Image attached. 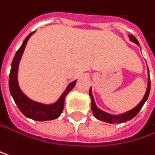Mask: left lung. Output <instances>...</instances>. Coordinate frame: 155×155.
I'll list each match as a JSON object with an SVG mask.
<instances>
[{"label": "left lung", "mask_w": 155, "mask_h": 155, "mask_svg": "<svg viewBox=\"0 0 155 155\" xmlns=\"http://www.w3.org/2000/svg\"><path fill=\"white\" fill-rule=\"evenodd\" d=\"M129 38H130V41H132L133 42L136 43L137 45H140L139 42H138V41H137V39L134 35L129 34ZM147 71H148V83H147V89H146V92H145V94H144L143 98L139 103V104L136 105L134 109H132V110H130V111H128L126 113H124L122 114L114 115V114H108V113H106V112L99 109L96 106V104H95V102H94V96H93V94H92V88H90L89 95L91 97V109H92V112H93L94 116L95 118H97L98 120H100V121H103V122H105V123H109V124H122V123H124V122H127V121L133 119L140 112V110L143 106L144 103L148 99V96H149V94H150L151 81H150L149 70L147 69Z\"/></svg>", "instance_id": "1"}]
</instances>
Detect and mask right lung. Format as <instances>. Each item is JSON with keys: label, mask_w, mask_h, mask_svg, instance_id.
Masks as SVG:
<instances>
[{"label": "right lung", "mask_w": 155, "mask_h": 155, "mask_svg": "<svg viewBox=\"0 0 155 155\" xmlns=\"http://www.w3.org/2000/svg\"><path fill=\"white\" fill-rule=\"evenodd\" d=\"M35 31L31 32L23 41L21 46L20 49L16 51L14 58L12 62L11 67V72L9 77V89L10 93L17 104L19 110L28 118L35 120V121H50L58 118L64 106V101L65 97L68 94V93L74 87L76 84V80L71 82L68 84L65 91L61 94L60 98L51 104H44L38 102H35L33 100H31L29 97H27L21 90L19 84H18V69H19V63L21 61V58L22 56V53L24 51L25 46L27 44L28 40L30 37L34 33Z\"/></svg>", "instance_id": "add662e5"}]
</instances>
